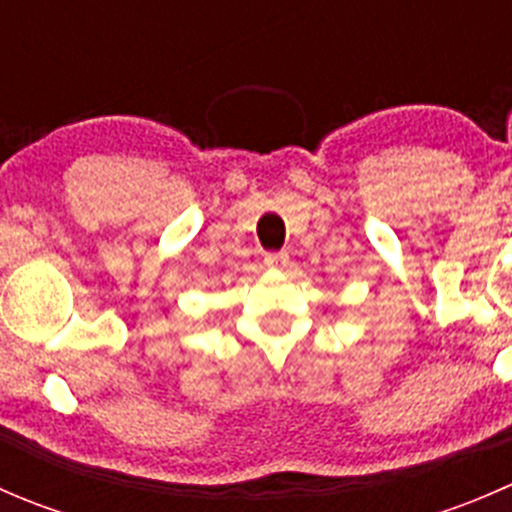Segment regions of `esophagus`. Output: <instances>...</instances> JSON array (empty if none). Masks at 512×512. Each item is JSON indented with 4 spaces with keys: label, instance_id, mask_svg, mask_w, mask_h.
<instances>
[{
    "label": "esophagus",
    "instance_id": "34e87169",
    "mask_svg": "<svg viewBox=\"0 0 512 512\" xmlns=\"http://www.w3.org/2000/svg\"><path fill=\"white\" fill-rule=\"evenodd\" d=\"M289 262V255L285 250H280V252H267L265 255V265L267 267H285Z\"/></svg>",
    "mask_w": 512,
    "mask_h": 512
}]
</instances>
